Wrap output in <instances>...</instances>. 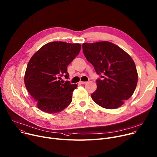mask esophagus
Returning a JSON list of instances; mask_svg holds the SVG:
<instances>
[{
	"label": "esophagus",
	"instance_id": "esophagus-1",
	"mask_svg": "<svg viewBox=\"0 0 157 157\" xmlns=\"http://www.w3.org/2000/svg\"><path fill=\"white\" fill-rule=\"evenodd\" d=\"M80 83H81V84H86V83H87V82H82V81H80Z\"/></svg>",
	"mask_w": 157,
	"mask_h": 157
}]
</instances>
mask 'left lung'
<instances>
[{
    "mask_svg": "<svg viewBox=\"0 0 157 157\" xmlns=\"http://www.w3.org/2000/svg\"><path fill=\"white\" fill-rule=\"evenodd\" d=\"M83 52L101 79L91 94L93 101L105 109H114L133 94L138 72L133 59L117 45L109 41L83 43Z\"/></svg>",
    "mask_w": 157,
    "mask_h": 157,
    "instance_id": "1",
    "label": "left lung"
}]
</instances>
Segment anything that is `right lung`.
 Listing matches in <instances>:
<instances>
[{
	"mask_svg": "<svg viewBox=\"0 0 157 157\" xmlns=\"http://www.w3.org/2000/svg\"><path fill=\"white\" fill-rule=\"evenodd\" d=\"M81 44L53 41L46 43L31 58L25 75V84L29 94L43 112L59 113L69 105L77 84L62 83V76L68 78L67 66L79 54Z\"/></svg>",
	"mask_w": 157,
	"mask_h": 157,
	"instance_id": "1",
	"label": "right lung"
}]
</instances>
